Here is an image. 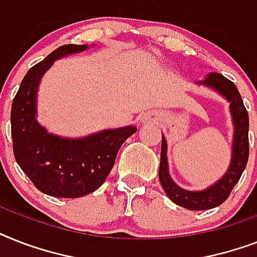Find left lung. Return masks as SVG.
Segmentation results:
<instances>
[{
    "label": "left lung",
    "mask_w": 257,
    "mask_h": 257,
    "mask_svg": "<svg viewBox=\"0 0 257 257\" xmlns=\"http://www.w3.org/2000/svg\"><path fill=\"white\" fill-rule=\"evenodd\" d=\"M199 84L211 86L215 90L220 92L229 102H231V113L235 124V137H233V151H232V161L229 169L223 179H220L216 184L209 187L205 191L191 192L184 191L183 188L177 187L171 180L168 175V163H167V143L163 136L161 139V159L160 168H159V179L161 187L165 191L167 196L175 204L180 207L187 208L191 211H204L211 208L219 207L229 197L232 189L235 188L237 181L243 175L245 165L249 156V140H248V112L244 102L241 100L239 90L231 80L224 77L223 74L211 72L208 73L207 78Z\"/></svg>",
    "instance_id": "obj_1"
}]
</instances>
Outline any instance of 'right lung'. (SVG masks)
Masks as SVG:
<instances>
[{
	"label": "right lung",
	"instance_id": "add662e5",
	"mask_svg": "<svg viewBox=\"0 0 257 257\" xmlns=\"http://www.w3.org/2000/svg\"><path fill=\"white\" fill-rule=\"evenodd\" d=\"M86 45H62L32 66L14 96L10 113L16 161L42 193L76 199L96 191L112 171L118 149L136 126L102 131L69 140L53 136L36 121V94L42 74L57 58Z\"/></svg>",
	"mask_w": 257,
	"mask_h": 257
}]
</instances>
